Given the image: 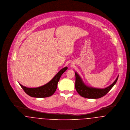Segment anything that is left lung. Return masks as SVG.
Returning <instances> with one entry per match:
<instances>
[{"mask_svg":"<svg viewBox=\"0 0 130 130\" xmlns=\"http://www.w3.org/2000/svg\"><path fill=\"white\" fill-rule=\"evenodd\" d=\"M75 88L79 95L87 99H97L103 97L108 93L112 87L116 83L118 76L115 81L110 85L104 89L95 88L88 86L84 83L79 75L75 72Z\"/></svg>","mask_w":130,"mask_h":130,"instance_id":"1","label":"left lung"}]
</instances>
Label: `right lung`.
<instances>
[{"label":"right lung","instance_id":"1","mask_svg":"<svg viewBox=\"0 0 130 130\" xmlns=\"http://www.w3.org/2000/svg\"><path fill=\"white\" fill-rule=\"evenodd\" d=\"M67 69V67H65L60 70L51 80L42 86L37 88H27L23 86L20 83L19 84L25 93L31 97L37 98L49 97L52 95L56 92L58 82L62 74Z\"/></svg>","mask_w":130,"mask_h":130}]
</instances>
